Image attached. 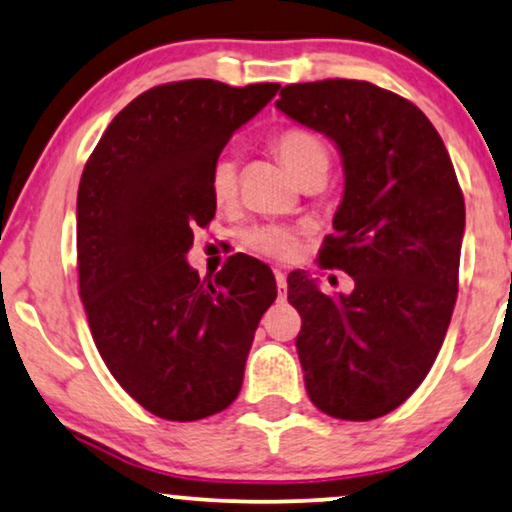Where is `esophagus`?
<instances>
[{
  "mask_svg": "<svg viewBox=\"0 0 512 512\" xmlns=\"http://www.w3.org/2000/svg\"><path fill=\"white\" fill-rule=\"evenodd\" d=\"M276 288H278V300H286L288 295V281H286V274L283 271H276Z\"/></svg>",
  "mask_w": 512,
  "mask_h": 512,
  "instance_id": "esophagus-1",
  "label": "esophagus"
}]
</instances>
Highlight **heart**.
I'll return each mask as SVG.
<instances>
[{
    "label": "heart",
    "instance_id": "heart-1",
    "mask_svg": "<svg viewBox=\"0 0 512 512\" xmlns=\"http://www.w3.org/2000/svg\"><path fill=\"white\" fill-rule=\"evenodd\" d=\"M271 148L278 155L286 170L300 181L312 177L326 179L331 167V148L319 132L309 127H286L271 137ZM210 196L219 208L231 205L238 196V160L229 151L219 153L212 160L208 172ZM243 243L257 255L271 257V260H290L300 245V231L283 224H262L252 226L243 234Z\"/></svg>",
    "mask_w": 512,
    "mask_h": 512
}]
</instances>
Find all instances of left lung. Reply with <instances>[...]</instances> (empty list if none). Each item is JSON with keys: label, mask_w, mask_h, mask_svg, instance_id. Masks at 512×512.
Returning a JSON list of instances; mask_svg holds the SVG:
<instances>
[{"label": "left lung", "mask_w": 512, "mask_h": 512, "mask_svg": "<svg viewBox=\"0 0 512 512\" xmlns=\"http://www.w3.org/2000/svg\"><path fill=\"white\" fill-rule=\"evenodd\" d=\"M276 108L333 139L345 167L319 267L347 271L352 293L326 295L302 271L288 276L307 394L333 418H380L418 390L444 342L458 295L463 191L425 113L378 84H288Z\"/></svg>", "instance_id": "8db88e82"}]
</instances>
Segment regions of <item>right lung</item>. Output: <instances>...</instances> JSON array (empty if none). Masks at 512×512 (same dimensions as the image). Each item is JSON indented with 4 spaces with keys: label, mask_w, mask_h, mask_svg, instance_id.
Returning a JSON list of instances; mask_svg holds the SVG:
<instances>
[{
    "label": "right lung",
    "mask_w": 512,
    "mask_h": 512,
    "mask_svg": "<svg viewBox=\"0 0 512 512\" xmlns=\"http://www.w3.org/2000/svg\"><path fill=\"white\" fill-rule=\"evenodd\" d=\"M278 87L158 84L115 115L84 165L77 278L89 331L122 390L158 418L224 411L276 300L274 274L255 257L238 252L200 281L186 252L217 210L212 160Z\"/></svg>",
    "instance_id": "obj_1"
}]
</instances>
